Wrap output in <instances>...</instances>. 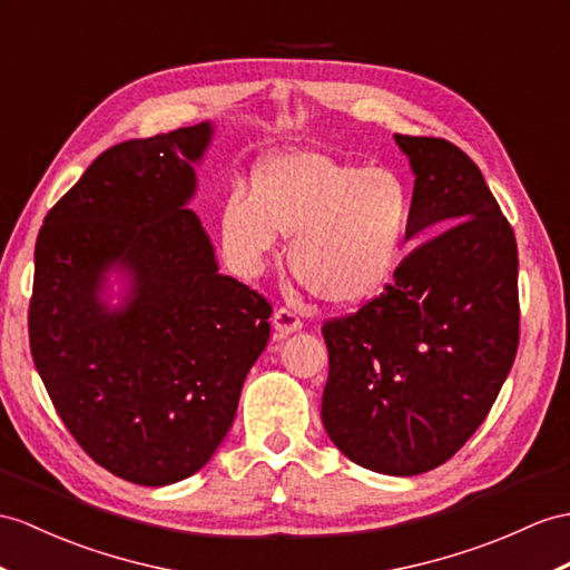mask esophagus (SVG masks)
Here are the masks:
<instances>
[{
	"instance_id": "34e87169",
	"label": "esophagus",
	"mask_w": 570,
	"mask_h": 570,
	"mask_svg": "<svg viewBox=\"0 0 570 570\" xmlns=\"http://www.w3.org/2000/svg\"><path fill=\"white\" fill-rule=\"evenodd\" d=\"M273 328H275V336L277 338H285L289 333H295L302 328V318L293 312V309H275L273 314Z\"/></svg>"
}]
</instances>
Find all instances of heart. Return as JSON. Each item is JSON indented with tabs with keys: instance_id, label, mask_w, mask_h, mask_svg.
Wrapping results in <instances>:
<instances>
[{
	"instance_id": "b5f03b06",
	"label": "heart",
	"mask_w": 570,
	"mask_h": 570,
	"mask_svg": "<svg viewBox=\"0 0 570 570\" xmlns=\"http://www.w3.org/2000/svg\"><path fill=\"white\" fill-rule=\"evenodd\" d=\"M411 225V193L396 174L309 149L263 161L252 198L234 190L219 210L222 248L242 275H258L283 234L293 237L289 271L338 307L370 302L392 283Z\"/></svg>"
}]
</instances>
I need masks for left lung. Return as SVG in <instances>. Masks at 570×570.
Listing matches in <instances>:
<instances>
[{"instance_id": "8db88e82", "label": "left lung", "mask_w": 570, "mask_h": 570, "mask_svg": "<svg viewBox=\"0 0 570 570\" xmlns=\"http://www.w3.org/2000/svg\"><path fill=\"white\" fill-rule=\"evenodd\" d=\"M415 176L411 237L360 312L322 326V421L351 462L390 476L445 464L489 415L520 341L518 244L479 166L440 137L394 135Z\"/></svg>"}]
</instances>
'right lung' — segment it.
Segmentation results:
<instances>
[{"mask_svg": "<svg viewBox=\"0 0 570 570\" xmlns=\"http://www.w3.org/2000/svg\"><path fill=\"white\" fill-rule=\"evenodd\" d=\"M213 122L106 149L46 215L29 338L69 433L125 481L203 469L271 336V304L222 275L198 215L196 164ZM122 272L124 302L102 297Z\"/></svg>", "mask_w": 570, "mask_h": 570, "instance_id": "add662e5", "label": "right lung"}]
</instances>
